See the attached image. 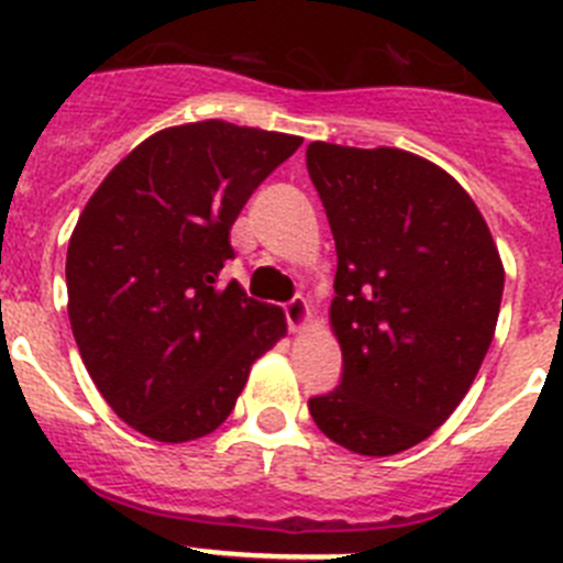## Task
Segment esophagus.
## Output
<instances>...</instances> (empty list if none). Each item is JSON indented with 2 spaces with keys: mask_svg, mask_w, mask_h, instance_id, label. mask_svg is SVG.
<instances>
[{
  "mask_svg": "<svg viewBox=\"0 0 563 563\" xmlns=\"http://www.w3.org/2000/svg\"><path fill=\"white\" fill-rule=\"evenodd\" d=\"M287 312V324H290V332H305L307 324H310V305H307L305 296H296L290 305L285 307Z\"/></svg>",
  "mask_w": 563,
  "mask_h": 563,
  "instance_id": "esophagus-1",
  "label": "esophagus"
}]
</instances>
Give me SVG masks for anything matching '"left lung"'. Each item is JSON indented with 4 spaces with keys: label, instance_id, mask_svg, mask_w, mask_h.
Listing matches in <instances>:
<instances>
[{
    "label": "left lung",
    "instance_id": "8db88e82",
    "mask_svg": "<svg viewBox=\"0 0 563 563\" xmlns=\"http://www.w3.org/2000/svg\"><path fill=\"white\" fill-rule=\"evenodd\" d=\"M307 168L335 236L343 355L341 386L310 415L352 454H400L449 420L485 361L499 247L465 188L420 154L316 141Z\"/></svg>",
    "mask_w": 563,
    "mask_h": 563
}]
</instances>
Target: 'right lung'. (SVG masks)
<instances>
[{
  "instance_id": "obj_1",
  "label": "right lung",
  "mask_w": 563,
  "mask_h": 563,
  "mask_svg": "<svg viewBox=\"0 0 563 563\" xmlns=\"http://www.w3.org/2000/svg\"><path fill=\"white\" fill-rule=\"evenodd\" d=\"M301 137L197 121L134 146L103 177L67 247V312L89 377L134 431L188 442L228 420L285 310L220 271L231 225Z\"/></svg>"
}]
</instances>
